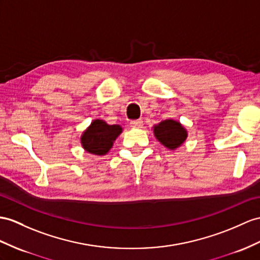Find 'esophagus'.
<instances>
[{"label":"esophagus","mask_w":260,"mask_h":260,"mask_svg":"<svg viewBox=\"0 0 260 260\" xmlns=\"http://www.w3.org/2000/svg\"><path fill=\"white\" fill-rule=\"evenodd\" d=\"M130 124H131L132 128H135V129H140V128H142V125H143V121H142L141 119L132 120V121L130 122Z\"/></svg>","instance_id":"1"}]
</instances>
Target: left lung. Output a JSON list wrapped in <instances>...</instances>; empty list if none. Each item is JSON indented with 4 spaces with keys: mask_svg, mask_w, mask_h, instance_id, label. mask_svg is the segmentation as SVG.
Instances as JSON below:
<instances>
[{
    "mask_svg": "<svg viewBox=\"0 0 260 260\" xmlns=\"http://www.w3.org/2000/svg\"><path fill=\"white\" fill-rule=\"evenodd\" d=\"M154 136L164 147L174 150L185 141L187 137L186 130L175 120H164L154 125Z\"/></svg>",
    "mask_w": 260,
    "mask_h": 260,
    "instance_id": "8db88e82",
    "label": "left lung"
}]
</instances>
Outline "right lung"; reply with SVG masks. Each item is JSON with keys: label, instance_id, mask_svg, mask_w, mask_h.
Wrapping results in <instances>:
<instances>
[{"label": "right lung", "instance_id": "1", "mask_svg": "<svg viewBox=\"0 0 260 260\" xmlns=\"http://www.w3.org/2000/svg\"><path fill=\"white\" fill-rule=\"evenodd\" d=\"M121 132L122 128L118 124L110 125L104 120H93L81 136V145L89 153L104 155L108 153Z\"/></svg>", "mask_w": 260, "mask_h": 260}]
</instances>
